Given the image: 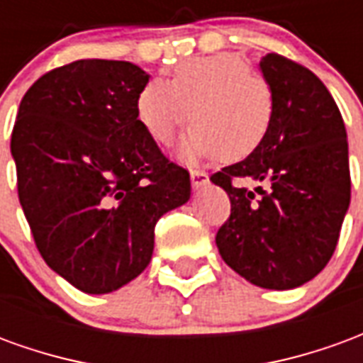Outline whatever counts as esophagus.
Listing matches in <instances>:
<instances>
[{"mask_svg": "<svg viewBox=\"0 0 363 363\" xmlns=\"http://www.w3.org/2000/svg\"><path fill=\"white\" fill-rule=\"evenodd\" d=\"M190 182H192L194 190H202L210 184V177L204 171H190Z\"/></svg>", "mask_w": 363, "mask_h": 363, "instance_id": "1", "label": "esophagus"}]
</instances>
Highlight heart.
Instances as JSON below:
<instances>
[{
    "label": "heart",
    "instance_id": "b5f03b06",
    "mask_svg": "<svg viewBox=\"0 0 363 363\" xmlns=\"http://www.w3.org/2000/svg\"><path fill=\"white\" fill-rule=\"evenodd\" d=\"M135 118L151 140L163 145L173 142L190 118L194 124L179 145L182 161L218 157L221 163H237L267 140L274 96L249 60L221 52L182 62L171 82L147 83L135 99Z\"/></svg>",
    "mask_w": 363,
    "mask_h": 363
}]
</instances>
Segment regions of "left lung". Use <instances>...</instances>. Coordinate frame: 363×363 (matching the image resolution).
<instances>
[{
    "label": "left lung",
    "instance_id": "1",
    "mask_svg": "<svg viewBox=\"0 0 363 363\" xmlns=\"http://www.w3.org/2000/svg\"><path fill=\"white\" fill-rule=\"evenodd\" d=\"M259 67L272 89V126L252 155L210 179L231 200L216 245L247 281L294 289L327 267L338 243L350 206L346 128L307 67L278 54H267ZM247 180L257 189H247Z\"/></svg>",
    "mask_w": 363,
    "mask_h": 363
}]
</instances>
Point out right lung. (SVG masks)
I'll return each mask as SVG.
<instances>
[{"mask_svg":"<svg viewBox=\"0 0 363 363\" xmlns=\"http://www.w3.org/2000/svg\"><path fill=\"white\" fill-rule=\"evenodd\" d=\"M150 82L120 60H77L25 93L11 134L19 202L46 264L111 294L153 255L155 223L190 198V174L135 118Z\"/></svg>","mask_w":363,"mask_h":363,"instance_id":"1","label":"right lung"}]
</instances>
